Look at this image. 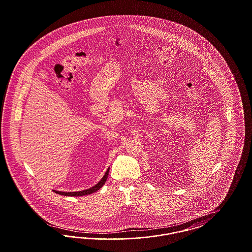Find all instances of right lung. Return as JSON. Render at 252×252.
I'll list each match as a JSON object with an SVG mask.
<instances>
[{
    "instance_id": "right-lung-1",
    "label": "right lung",
    "mask_w": 252,
    "mask_h": 252,
    "mask_svg": "<svg viewBox=\"0 0 252 252\" xmlns=\"http://www.w3.org/2000/svg\"><path fill=\"white\" fill-rule=\"evenodd\" d=\"M108 172H109V168L107 170V172H106V174L104 175V177L102 178V180H100L94 187H92V188H90V189H87V190H84V191H80V192H59V191H54V192H57V193H59V194H61V195H68V196H81V195H86V194L93 193V192L98 191V190L105 184V182L107 181V179H108Z\"/></svg>"
}]
</instances>
